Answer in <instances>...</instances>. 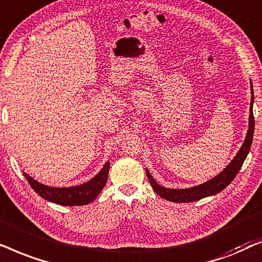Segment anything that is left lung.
<instances>
[{
	"instance_id": "8db88e82",
	"label": "left lung",
	"mask_w": 262,
	"mask_h": 262,
	"mask_svg": "<svg viewBox=\"0 0 262 262\" xmlns=\"http://www.w3.org/2000/svg\"><path fill=\"white\" fill-rule=\"evenodd\" d=\"M252 86V102H250V115H249V129L248 133H247L246 140L243 142L242 147L237 153L235 158L232 159V162L225 167L223 171L219 173L218 176H215L214 179H212L206 183H202L200 186L193 187V188H187V189H169V188H164L159 186L156 182L155 179L151 176L148 170H146V175L148 177L149 183L157 194L159 196H162L166 200L172 201V202H191L200 200L202 198L210 196V195H214L229 186L232 182V180L235 179L237 173H238L241 166L243 165V162L246 160L247 155L249 153L250 146H252L253 141V135H254V115H253V102H254V91L253 85Z\"/></svg>"
}]
</instances>
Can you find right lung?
<instances>
[{"instance_id": "add662e5", "label": "right lung", "mask_w": 262, "mask_h": 262, "mask_svg": "<svg viewBox=\"0 0 262 262\" xmlns=\"http://www.w3.org/2000/svg\"><path fill=\"white\" fill-rule=\"evenodd\" d=\"M109 167L110 163L107 162L98 172V175L93 177L89 182L69 188H54L44 186V184L34 181L27 173H25V177L30 186L33 188V190L37 194H39L41 198H44L45 200L55 202V204L58 205H63V206H81V205L90 204L98 196L107 181Z\"/></svg>"}]
</instances>
